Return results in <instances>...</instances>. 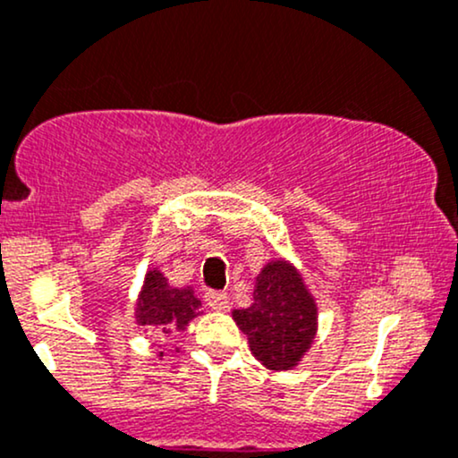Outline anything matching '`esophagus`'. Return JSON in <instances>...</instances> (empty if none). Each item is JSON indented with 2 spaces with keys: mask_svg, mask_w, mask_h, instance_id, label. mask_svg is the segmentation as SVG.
Returning a JSON list of instances; mask_svg holds the SVG:
<instances>
[{
  "mask_svg": "<svg viewBox=\"0 0 458 458\" xmlns=\"http://www.w3.org/2000/svg\"><path fill=\"white\" fill-rule=\"evenodd\" d=\"M206 302H208L209 309L225 310V309H227V304H229V295L223 293V292H214V289H209V292H206Z\"/></svg>",
  "mask_w": 458,
  "mask_h": 458,
  "instance_id": "1",
  "label": "esophagus"
}]
</instances>
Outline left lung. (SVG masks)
I'll return each mask as SVG.
<instances>
[{
  "instance_id": "8db88e82",
  "label": "left lung",
  "mask_w": 458,
  "mask_h": 458,
  "mask_svg": "<svg viewBox=\"0 0 458 458\" xmlns=\"http://www.w3.org/2000/svg\"><path fill=\"white\" fill-rule=\"evenodd\" d=\"M233 319L249 336L250 352L263 367L289 370L313 345L317 304L293 266L278 259L263 267L252 304L233 310Z\"/></svg>"
}]
</instances>
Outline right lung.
<instances>
[{
  "mask_svg": "<svg viewBox=\"0 0 458 458\" xmlns=\"http://www.w3.org/2000/svg\"><path fill=\"white\" fill-rule=\"evenodd\" d=\"M199 300L191 287H169L163 272L149 270L137 302V324L156 327L169 335L174 327L186 330L188 321L197 315Z\"/></svg>",
  "mask_w": 458,
  "mask_h": 458,
  "instance_id": "1",
  "label": "right lung"
}]
</instances>
